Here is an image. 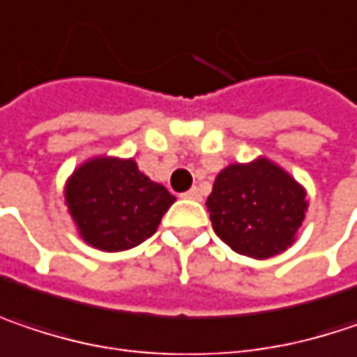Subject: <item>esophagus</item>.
I'll list each match as a JSON object with an SVG mask.
<instances>
[{
  "instance_id": "esophagus-1",
  "label": "esophagus",
  "mask_w": 357,
  "mask_h": 357,
  "mask_svg": "<svg viewBox=\"0 0 357 357\" xmlns=\"http://www.w3.org/2000/svg\"><path fill=\"white\" fill-rule=\"evenodd\" d=\"M181 198H185V200H200V198H202V194H200V190H198V188H192V190L183 192V194H181Z\"/></svg>"
}]
</instances>
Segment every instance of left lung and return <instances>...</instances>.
Segmentation results:
<instances>
[{
	"mask_svg": "<svg viewBox=\"0 0 357 357\" xmlns=\"http://www.w3.org/2000/svg\"><path fill=\"white\" fill-rule=\"evenodd\" d=\"M214 233L233 251L268 259L296 241L307 214V190L278 163L257 157L227 165L206 200Z\"/></svg>",
	"mask_w": 357,
	"mask_h": 357,
	"instance_id": "obj_1",
	"label": "left lung"
}]
</instances>
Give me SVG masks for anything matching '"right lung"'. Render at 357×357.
<instances>
[{
  "instance_id": "add662e5",
  "label": "right lung",
  "mask_w": 357,
  "mask_h": 357,
  "mask_svg": "<svg viewBox=\"0 0 357 357\" xmlns=\"http://www.w3.org/2000/svg\"><path fill=\"white\" fill-rule=\"evenodd\" d=\"M174 202L176 196L139 172L135 159L91 157L65 183V204L79 237L108 253L149 239Z\"/></svg>"
}]
</instances>
